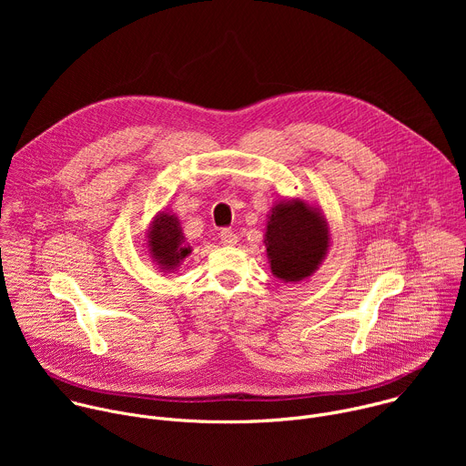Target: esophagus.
Segmentation results:
<instances>
[{"instance_id": "obj_1", "label": "esophagus", "mask_w": 466, "mask_h": 466, "mask_svg": "<svg viewBox=\"0 0 466 466\" xmlns=\"http://www.w3.org/2000/svg\"><path fill=\"white\" fill-rule=\"evenodd\" d=\"M219 238H221V243L227 245V247H234L238 243V234L234 230H230V228H223Z\"/></svg>"}]
</instances>
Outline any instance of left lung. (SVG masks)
Instances as JSON below:
<instances>
[{
	"instance_id": "left-lung-1",
	"label": "left lung",
	"mask_w": 466,
	"mask_h": 466,
	"mask_svg": "<svg viewBox=\"0 0 466 466\" xmlns=\"http://www.w3.org/2000/svg\"><path fill=\"white\" fill-rule=\"evenodd\" d=\"M271 273L289 284L309 279L326 258L329 228L324 214L302 201L284 198L273 205L263 236Z\"/></svg>"
}]
</instances>
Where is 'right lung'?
I'll list each match as a JSON object with an SVG mask.
<instances>
[{
	"instance_id": "1",
	"label": "right lung",
	"mask_w": 466,
	"mask_h": 466,
	"mask_svg": "<svg viewBox=\"0 0 466 466\" xmlns=\"http://www.w3.org/2000/svg\"><path fill=\"white\" fill-rule=\"evenodd\" d=\"M146 238L147 252L162 273L177 271L180 261L191 254V247L186 243L178 218L166 210L153 218Z\"/></svg>"
}]
</instances>
